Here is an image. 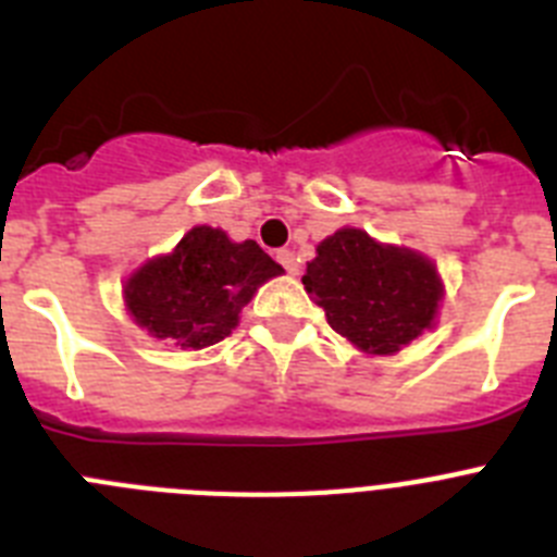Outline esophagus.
<instances>
[{
	"label": "esophagus",
	"mask_w": 557,
	"mask_h": 557,
	"mask_svg": "<svg viewBox=\"0 0 557 557\" xmlns=\"http://www.w3.org/2000/svg\"><path fill=\"white\" fill-rule=\"evenodd\" d=\"M278 262H282V268L287 270L289 275H298V259H295L293 250H278V256H275Z\"/></svg>",
	"instance_id": "esophagus-1"
}]
</instances>
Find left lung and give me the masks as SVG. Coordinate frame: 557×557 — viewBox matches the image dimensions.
Segmentation results:
<instances>
[{
    "label": "left lung",
    "instance_id": "1",
    "mask_svg": "<svg viewBox=\"0 0 557 557\" xmlns=\"http://www.w3.org/2000/svg\"><path fill=\"white\" fill-rule=\"evenodd\" d=\"M314 250L304 289L354 348L391 357L435 329L444 282L430 256L376 243L351 225L334 231Z\"/></svg>",
    "mask_w": 557,
    "mask_h": 557
}]
</instances>
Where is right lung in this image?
I'll return each mask as SVG.
<instances>
[{"label":"right lung","instance_id":"right-lung-1","mask_svg":"<svg viewBox=\"0 0 557 557\" xmlns=\"http://www.w3.org/2000/svg\"><path fill=\"white\" fill-rule=\"evenodd\" d=\"M282 273L253 239L234 243L223 228L195 225L170 253L133 270L122 298L150 337L200 351L228 337L256 289Z\"/></svg>","mask_w":557,"mask_h":557}]
</instances>
